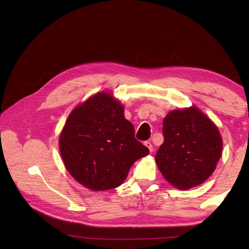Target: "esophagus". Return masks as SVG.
<instances>
[{
  "label": "esophagus",
  "mask_w": 249,
  "mask_h": 249,
  "mask_svg": "<svg viewBox=\"0 0 249 249\" xmlns=\"http://www.w3.org/2000/svg\"><path fill=\"white\" fill-rule=\"evenodd\" d=\"M144 144H145V146L147 147V148H148L149 149V151H153V145H151V142H148V141H147V142H144Z\"/></svg>",
  "instance_id": "1"
}]
</instances>
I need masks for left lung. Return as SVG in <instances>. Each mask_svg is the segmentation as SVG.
Here are the masks:
<instances>
[{
  "mask_svg": "<svg viewBox=\"0 0 249 249\" xmlns=\"http://www.w3.org/2000/svg\"><path fill=\"white\" fill-rule=\"evenodd\" d=\"M162 125L163 142L155 158L165 179L183 190L204 182L222 154L216 126L196 107L169 112Z\"/></svg>",
  "mask_w": 249,
  "mask_h": 249,
  "instance_id": "obj_1",
  "label": "left lung"
}]
</instances>
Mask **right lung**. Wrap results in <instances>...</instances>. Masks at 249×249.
<instances>
[{"instance_id":"add662e5","label":"right lung","mask_w":249,"mask_h":249,"mask_svg":"<svg viewBox=\"0 0 249 249\" xmlns=\"http://www.w3.org/2000/svg\"><path fill=\"white\" fill-rule=\"evenodd\" d=\"M67 170L84 187L108 190L123 183L133 163L149 154L135 138L124 108L101 92L75 107L59 138Z\"/></svg>"}]
</instances>
